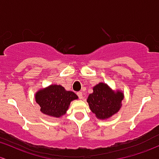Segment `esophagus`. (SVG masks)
<instances>
[{
	"mask_svg": "<svg viewBox=\"0 0 159 159\" xmlns=\"http://www.w3.org/2000/svg\"><path fill=\"white\" fill-rule=\"evenodd\" d=\"M77 95H78V97H79V99H82L83 98L82 92H78V93H77Z\"/></svg>",
	"mask_w": 159,
	"mask_h": 159,
	"instance_id": "34e87169",
	"label": "esophagus"
}]
</instances>
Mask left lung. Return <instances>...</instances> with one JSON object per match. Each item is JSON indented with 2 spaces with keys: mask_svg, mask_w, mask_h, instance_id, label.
Returning <instances> with one entry per match:
<instances>
[{
  "mask_svg": "<svg viewBox=\"0 0 159 159\" xmlns=\"http://www.w3.org/2000/svg\"><path fill=\"white\" fill-rule=\"evenodd\" d=\"M87 102L92 112L99 119H107L119 111L124 93L120 90L113 91L106 84L99 83L93 88Z\"/></svg>",
  "mask_w": 159,
  "mask_h": 159,
  "instance_id": "left-lung-1",
  "label": "left lung"
}]
</instances>
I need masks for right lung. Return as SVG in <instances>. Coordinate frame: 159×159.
I'll use <instances>...</instances> for the list:
<instances>
[{
    "mask_svg": "<svg viewBox=\"0 0 159 159\" xmlns=\"http://www.w3.org/2000/svg\"><path fill=\"white\" fill-rule=\"evenodd\" d=\"M74 92L66 90L61 85L52 84L35 93V101L41 111L47 116L60 118L66 113L70 102L78 99Z\"/></svg>",
    "mask_w": 159,
    "mask_h": 159,
    "instance_id": "add662e5",
    "label": "right lung"
}]
</instances>
